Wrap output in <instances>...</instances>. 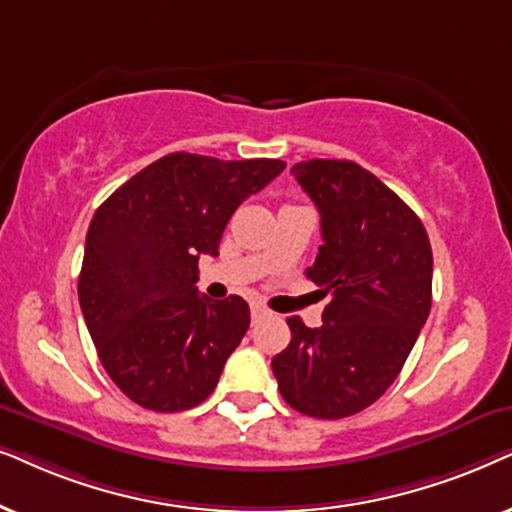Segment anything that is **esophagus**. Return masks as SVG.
<instances>
[{"label":"esophagus","mask_w":512,"mask_h":512,"mask_svg":"<svg viewBox=\"0 0 512 512\" xmlns=\"http://www.w3.org/2000/svg\"><path fill=\"white\" fill-rule=\"evenodd\" d=\"M250 316H252V320H260V318L267 316V309H264L262 304H252L250 306Z\"/></svg>","instance_id":"obj_1"}]
</instances>
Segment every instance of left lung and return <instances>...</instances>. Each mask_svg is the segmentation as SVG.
I'll use <instances>...</instances> for the list:
<instances>
[{"instance_id": "obj_1", "label": "left lung", "mask_w": 512, "mask_h": 512, "mask_svg": "<svg viewBox=\"0 0 512 512\" xmlns=\"http://www.w3.org/2000/svg\"><path fill=\"white\" fill-rule=\"evenodd\" d=\"M292 175L323 234L306 276L332 299L320 327L288 318L292 339L271 370L297 412L344 419L386 393L417 342L431 311V241L414 210L358 163L311 159Z\"/></svg>"}]
</instances>
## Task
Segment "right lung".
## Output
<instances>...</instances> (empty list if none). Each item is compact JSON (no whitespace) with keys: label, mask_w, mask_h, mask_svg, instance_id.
Segmentation results:
<instances>
[{"label":"right lung","mask_w":512,"mask_h":512,"mask_svg":"<svg viewBox=\"0 0 512 512\" xmlns=\"http://www.w3.org/2000/svg\"><path fill=\"white\" fill-rule=\"evenodd\" d=\"M283 168L278 159L175 152L95 210L79 304L102 367L133 403L182 412L215 391L250 309L238 295H199V257L217 255L234 210Z\"/></svg>","instance_id":"add662e5"}]
</instances>
